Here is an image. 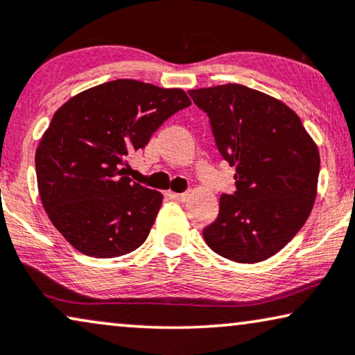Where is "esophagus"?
<instances>
[{
    "label": "esophagus",
    "instance_id": "34e87169",
    "mask_svg": "<svg viewBox=\"0 0 355 355\" xmlns=\"http://www.w3.org/2000/svg\"><path fill=\"white\" fill-rule=\"evenodd\" d=\"M170 196H172L173 200H177V201H187V198H188V193H170Z\"/></svg>",
    "mask_w": 355,
    "mask_h": 355
}]
</instances>
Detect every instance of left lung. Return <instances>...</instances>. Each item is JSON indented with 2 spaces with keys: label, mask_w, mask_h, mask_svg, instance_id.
Instances as JSON below:
<instances>
[{
  "label": "left lung",
  "mask_w": 355,
  "mask_h": 355,
  "mask_svg": "<svg viewBox=\"0 0 355 355\" xmlns=\"http://www.w3.org/2000/svg\"><path fill=\"white\" fill-rule=\"evenodd\" d=\"M209 118L219 154L236 167V191L203 230L211 250L241 263L262 262L302 230L316 198L320 152L302 119L244 85L190 89Z\"/></svg>",
  "instance_id": "8db88e82"
}]
</instances>
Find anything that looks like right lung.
Returning <instances> with one entry per match:
<instances>
[{
	"label": "right lung",
	"mask_w": 355,
	"mask_h": 355,
	"mask_svg": "<svg viewBox=\"0 0 355 355\" xmlns=\"http://www.w3.org/2000/svg\"><path fill=\"white\" fill-rule=\"evenodd\" d=\"M190 105L180 88L114 80L55 111L35 150V175L49 219L75 249L113 259L142 245L164 196L125 177V159Z\"/></svg>",
	"instance_id": "obj_1"
}]
</instances>
